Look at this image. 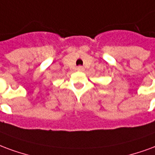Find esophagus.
<instances>
[{
    "label": "esophagus",
    "instance_id": "esophagus-1",
    "mask_svg": "<svg viewBox=\"0 0 155 155\" xmlns=\"http://www.w3.org/2000/svg\"><path fill=\"white\" fill-rule=\"evenodd\" d=\"M77 70H78V71H83V70H84V68H83L82 66H79L77 68Z\"/></svg>",
    "mask_w": 155,
    "mask_h": 155
}]
</instances>
